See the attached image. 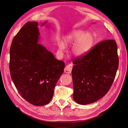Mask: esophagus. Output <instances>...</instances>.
Masks as SVG:
<instances>
[{"label": "esophagus", "instance_id": "1", "mask_svg": "<svg viewBox=\"0 0 128 128\" xmlns=\"http://www.w3.org/2000/svg\"><path fill=\"white\" fill-rule=\"evenodd\" d=\"M72 64H68L64 68V72L66 74H70L72 72Z\"/></svg>", "mask_w": 128, "mask_h": 128}]
</instances>
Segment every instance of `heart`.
<instances>
[{
	"label": "heart",
	"instance_id": "heart-1",
	"mask_svg": "<svg viewBox=\"0 0 128 128\" xmlns=\"http://www.w3.org/2000/svg\"><path fill=\"white\" fill-rule=\"evenodd\" d=\"M63 40L66 44H74L72 52L75 56L80 57L85 55L91 49L94 42V37L91 32L76 30L66 34ZM58 45L60 50L65 49V44L63 42L60 41Z\"/></svg>",
	"mask_w": 128,
	"mask_h": 128
}]
</instances>
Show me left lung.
<instances>
[{
    "label": "left lung",
    "mask_w": 128,
    "mask_h": 128,
    "mask_svg": "<svg viewBox=\"0 0 128 128\" xmlns=\"http://www.w3.org/2000/svg\"><path fill=\"white\" fill-rule=\"evenodd\" d=\"M72 63L74 100L81 105L94 103L108 91L115 78L119 65L117 44L114 40H103Z\"/></svg>",
    "instance_id": "8db88e82"
}]
</instances>
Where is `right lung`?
Instances as JSON below:
<instances>
[{"label": "right lung", "mask_w": 128, "mask_h": 128, "mask_svg": "<svg viewBox=\"0 0 128 128\" xmlns=\"http://www.w3.org/2000/svg\"><path fill=\"white\" fill-rule=\"evenodd\" d=\"M38 26L36 22H27L13 38L10 49V72L22 97L34 105L43 106L52 100L65 63L38 44Z\"/></svg>", "instance_id": "obj_1"}]
</instances>
